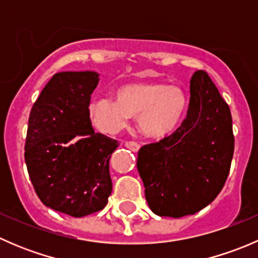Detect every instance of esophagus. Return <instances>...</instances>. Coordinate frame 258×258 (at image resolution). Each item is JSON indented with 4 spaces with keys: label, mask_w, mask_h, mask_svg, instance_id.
I'll list each match as a JSON object with an SVG mask.
<instances>
[{
    "label": "esophagus",
    "mask_w": 258,
    "mask_h": 258,
    "mask_svg": "<svg viewBox=\"0 0 258 258\" xmlns=\"http://www.w3.org/2000/svg\"><path fill=\"white\" fill-rule=\"evenodd\" d=\"M124 146H126L128 150L134 151V152H137V151L140 150V145L137 144V142H134V141H127L124 142Z\"/></svg>",
    "instance_id": "esophagus-1"
}]
</instances>
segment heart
<instances>
[{
    "instance_id": "heart-1",
    "label": "heart",
    "mask_w": 258,
    "mask_h": 258,
    "mask_svg": "<svg viewBox=\"0 0 258 258\" xmlns=\"http://www.w3.org/2000/svg\"><path fill=\"white\" fill-rule=\"evenodd\" d=\"M91 122L105 134L121 131L131 116L137 117L140 131L148 139L162 140L177 131L187 112L182 88L163 82H137L118 87L114 98L91 101Z\"/></svg>"
}]
</instances>
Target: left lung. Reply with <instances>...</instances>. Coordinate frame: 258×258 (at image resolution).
Instances as JSON below:
<instances>
[{
	"instance_id": "obj_1",
	"label": "left lung",
	"mask_w": 258,
	"mask_h": 258,
	"mask_svg": "<svg viewBox=\"0 0 258 258\" xmlns=\"http://www.w3.org/2000/svg\"><path fill=\"white\" fill-rule=\"evenodd\" d=\"M189 93L177 131L139 151L146 201L158 216L178 218L205 209L230 173L235 150L230 107L204 70L192 76Z\"/></svg>"
}]
</instances>
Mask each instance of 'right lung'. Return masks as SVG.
I'll list each match as a JSON object with an SVG mask.
<instances>
[{
  "label": "right lung",
  "mask_w": 258,
  "mask_h": 258,
  "mask_svg": "<svg viewBox=\"0 0 258 258\" xmlns=\"http://www.w3.org/2000/svg\"><path fill=\"white\" fill-rule=\"evenodd\" d=\"M93 71L53 75L28 118L25 161L38 199L72 217L101 211L112 192L110 158L118 142L91 123Z\"/></svg>",
  "instance_id": "right-lung-1"
}]
</instances>
